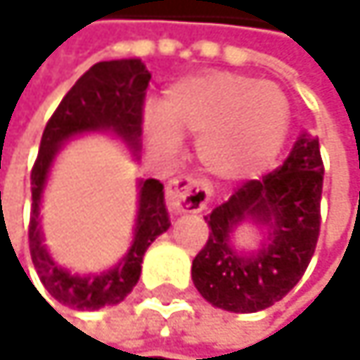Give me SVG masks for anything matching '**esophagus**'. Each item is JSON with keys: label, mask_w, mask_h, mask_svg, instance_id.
<instances>
[{"label": "esophagus", "mask_w": 360, "mask_h": 360, "mask_svg": "<svg viewBox=\"0 0 360 360\" xmlns=\"http://www.w3.org/2000/svg\"><path fill=\"white\" fill-rule=\"evenodd\" d=\"M211 192L205 181L192 176H174L166 186V205L172 213H200L207 209Z\"/></svg>", "instance_id": "34e87169"}]
</instances>
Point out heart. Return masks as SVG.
Instances as JSON below:
<instances>
[{"mask_svg":"<svg viewBox=\"0 0 360 360\" xmlns=\"http://www.w3.org/2000/svg\"><path fill=\"white\" fill-rule=\"evenodd\" d=\"M289 124V98L278 86L240 73L205 71L168 86L145 130L162 151H172L184 136L198 139L200 162L211 174L245 179L276 160Z\"/></svg>","mask_w":360,"mask_h":360,"instance_id":"1","label":"heart"}]
</instances>
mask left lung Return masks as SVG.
<instances>
[{
    "label": "left lung",
    "instance_id": "obj_1",
    "mask_svg": "<svg viewBox=\"0 0 360 360\" xmlns=\"http://www.w3.org/2000/svg\"><path fill=\"white\" fill-rule=\"evenodd\" d=\"M323 158L319 139L304 132L283 166L240 184L211 215L209 240L194 257L200 295L230 312H259L281 302L304 276L321 232ZM251 219L269 228V243L253 256L229 245V234Z\"/></svg>",
    "mask_w": 360,
    "mask_h": 360
}]
</instances>
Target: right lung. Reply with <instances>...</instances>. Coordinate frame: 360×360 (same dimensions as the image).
Masks as SVG:
<instances>
[{
  "label": "right lung",
  "mask_w": 360,
  "mask_h": 360,
  "mask_svg": "<svg viewBox=\"0 0 360 360\" xmlns=\"http://www.w3.org/2000/svg\"><path fill=\"white\" fill-rule=\"evenodd\" d=\"M149 79L151 73L139 58L96 63L63 96L44 128L39 153L31 170L33 205L29 219V251L41 285L65 306L98 310L103 306L120 304L139 283L147 247L170 226L164 205V186L158 179H145L139 184V213L132 247L113 270L96 276H77L56 266L41 243L39 230V200L60 145L82 132L111 130L136 151L143 132V103Z\"/></svg>",
  "instance_id": "right-lung-1"
}]
</instances>
